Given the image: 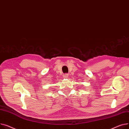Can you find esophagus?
<instances>
[{
  "label": "esophagus",
  "instance_id": "obj_1",
  "mask_svg": "<svg viewBox=\"0 0 129 129\" xmlns=\"http://www.w3.org/2000/svg\"><path fill=\"white\" fill-rule=\"evenodd\" d=\"M63 77H64V78L67 79V78H68V77H69V75H68V74H64L63 75Z\"/></svg>",
  "mask_w": 129,
  "mask_h": 129
}]
</instances>
